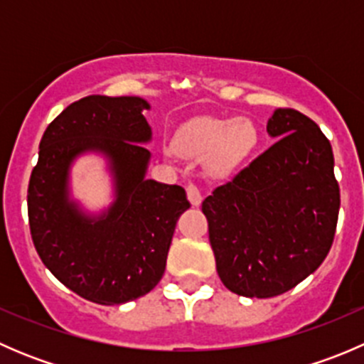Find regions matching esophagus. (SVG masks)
<instances>
[{"label":"esophagus","mask_w":364,"mask_h":364,"mask_svg":"<svg viewBox=\"0 0 364 364\" xmlns=\"http://www.w3.org/2000/svg\"><path fill=\"white\" fill-rule=\"evenodd\" d=\"M186 193H188V200L192 203V205H196V208L203 203V196H200L199 186L193 185V183H188V185H186Z\"/></svg>","instance_id":"obj_1"}]
</instances>
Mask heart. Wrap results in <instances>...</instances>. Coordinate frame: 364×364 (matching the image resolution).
<instances>
[{"mask_svg": "<svg viewBox=\"0 0 364 364\" xmlns=\"http://www.w3.org/2000/svg\"><path fill=\"white\" fill-rule=\"evenodd\" d=\"M259 134L248 117H197L183 124L174 137V151L186 159H205L211 174L223 176L243 164L255 149ZM172 153V149H167Z\"/></svg>", "mask_w": 364, "mask_h": 364, "instance_id": "1", "label": "heart"}]
</instances>
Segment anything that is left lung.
I'll return each mask as SVG.
<instances>
[{"label":"left lung","mask_w":364,"mask_h":364,"mask_svg":"<svg viewBox=\"0 0 364 364\" xmlns=\"http://www.w3.org/2000/svg\"><path fill=\"white\" fill-rule=\"evenodd\" d=\"M274 144L203 203L216 271L230 292L273 297L322 264L335 240L340 188L321 128L294 109L267 121Z\"/></svg>","instance_id":"left-lung-1"}]
</instances>
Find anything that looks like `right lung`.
<instances>
[{
	"instance_id": "obj_1",
	"label": "right lung",
	"mask_w": 364,
	"mask_h": 364,
	"mask_svg": "<svg viewBox=\"0 0 364 364\" xmlns=\"http://www.w3.org/2000/svg\"><path fill=\"white\" fill-rule=\"evenodd\" d=\"M139 97L70 104L43 132L28 186L33 245L70 291L98 304L148 294L164 277L176 222L190 208L183 186L146 179L151 127ZM84 152L108 160L114 200L98 215L69 199V168Z\"/></svg>"
}]
</instances>
